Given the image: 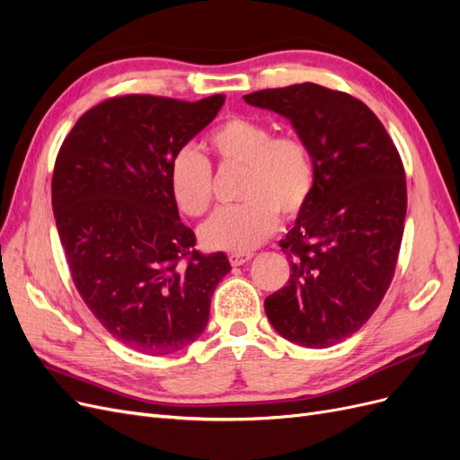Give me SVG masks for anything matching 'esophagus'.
Wrapping results in <instances>:
<instances>
[{"label": "esophagus", "instance_id": "obj_1", "mask_svg": "<svg viewBox=\"0 0 460 460\" xmlns=\"http://www.w3.org/2000/svg\"><path fill=\"white\" fill-rule=\"evenodd\" d=\"M252 257H253V253H252V252H245V253H230V255H228L232 267H240V264L247 262V261L252 259Z\"/></svg>", "mask_w": 460, "mask_h": 460}]
</instances>
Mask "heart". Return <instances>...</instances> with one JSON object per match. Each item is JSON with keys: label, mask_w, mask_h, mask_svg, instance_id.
I'll list each match as a JSON object with an SVG mask.
<instances>
[{"label": "heart", "mask_w": 460, "mask_h": 460, "mask_svg": "<svg viewBox=\"0 0 460 460\" xmlns=\"http://www.w3.org/2000/svg\"><path fill=\"white\" fill-rule=\"evenodd\" d=\"M208 146L225 166H243L240 199L222 207L199 230L208 249L245 253L296 218L314 190L309 146L296 134H274L269 124L230 117L208 134ZM169 186L180 211L203 215L213 203V166L198 149L180 147L169 164Z\"/></svg>", "instance_id": "heart-1"}]
</instances>
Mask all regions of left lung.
<instances>
[{"mask_svg": "<svg viewBox=\"0 0 460 460\" xmlns=\"http://www.w3.org/2000/svg\"><path fill=\"white\" fill-rule=\"evenodd\" d=\"M289 119L314 163V190L280 242L289 280L264 299L282 338L326 349L363 326L394 280L407 180L380 119L357 97L313 82L243 95Z\"/></svg>", "mask_w": 460, "mask_h": 460, "instance_id": "1", "label": "left lung"}]
</instances>
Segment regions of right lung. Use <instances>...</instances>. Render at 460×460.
<instances>
[{
	"label": "right lung",
	"instance_id": "add662e5",
	"mask_svg": "<svg viewBox=\"0 0 460 460\" xmlns=\"http://www.w3.org/2000/svg\"><path fill=\"white\" fill-rule=\"evenodd\" d=\"M225 103L128 93L97 103L55 159L51 205L80 297L102 326L146 355L196 341L230 272L225 253H199L169 186L174 153Z\"/></svg>",
	"mask_w": 460,
	"mask_h": 460
}]
</instances>
